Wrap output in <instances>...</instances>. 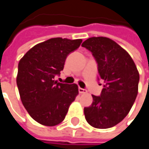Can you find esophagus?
<instances>
[{
    "instance_id": "esophagus-1",
    "label": "esophagus",
    "mask_w": 149,
    "mask_h": 149,
    "mask_svg": "<svg viewBox=\"0 0 149 149\" xmlns=\"http://www.w3.org/2000/svg\"><path fill=\"white\" fill-rule=\"evenodd\" d=\"M78 91L80 93H87V90L85 89H82V88H80L79 87V89H78Z\"/></svg>"
}]
</instances>
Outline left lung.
I'll list each match as a JSON object with an SVG mask.
<instances>
[{
    "label": "left lung",
    "mask_w": 149,
    "mask_h": 149,
    "mask_svg": "<svg viewBox=\"0 0 149 149\" xmlns=\"http://www.w3.org/2000/svg\"><path fill=\"white\" fill-rule=\"evenodd\" d=\"M81 46L92 52L99 78L105 82L101 95H92V105L84 108L85 119L95 128H110L132 107L138 93L139 72L127 51L111 38L92 37Z\"/></svg>",
    "instance_id": "1"
}]
</instances>
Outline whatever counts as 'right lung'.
<instances>
[{
  "mask_svg": "<svg viewBox=\"0 0 149 149\" xmlns=\"http://www.w3.org/2000/svg\"><path fill=\"white\" fill-rule=\"evenodd\" d=\"M82 39L50 38L38 43L18 63L17 85L22 102L31 118L44 126L58 125L78 94L76 84H63L55 76L64 69L69 53Z\"/></svg>",
  "mask_w": 149,
  "mask_h": 149,
  "instance_id": "right-lung-1",
  "label": "right lung"
}]
</instances>
